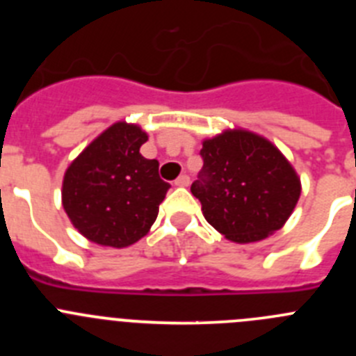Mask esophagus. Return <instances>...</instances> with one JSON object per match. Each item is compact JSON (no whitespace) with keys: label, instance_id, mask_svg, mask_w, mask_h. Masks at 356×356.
Here are the masks:
<instances>
[{"label":"esophagus","instance_id":"1","mask_svg":"<svg viewBox=\"0 0 356 356\" xmlns=\"http://www.w3.org/2000/svg\"><path fill=\"white\" fill-rule=\"evenodd\" d=\"M188 184H191V178H188L187 175L178 176V178H176V181H175V185H178V187H187Z\"/></svg>","mask_w":356,"mask_h":356}]
</instances>
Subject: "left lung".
<instances>
[{
  "label": "left lung",
  "instance_id": "obj_1",
  "mask_svg": "<svg viewBox=\"0 0 356 356\" xmlns=\"http://www.w3.org/2000/svg\"><path fill=\"white\" fill-rule=\"evenodd\" d=\"M203 169L191 185L207 221L229 241L246 244L285 225L300 200L301 181L282 151L248 130L203 140Z\"/></svg>",
  "mask_w": 356,
  "mask_h": 356
}]
</instances>
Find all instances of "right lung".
Returning <instances> with one entry per match:
<instances>
[{
    "label": "right lung",
    "instance_id": "obj_1",
    "mask_svg": "<svg viewBox=\"0 0 356 356\" xmlns=\"http://www.w3.org/2000/svg\"><path fill=\"white\" fill-rule=\"evenodd\" d=\"M147 134L114 122L72 160L62 184V205L72 226L90 242L127 248L143 238L171 185L159 162L140 155Z\"/></svg>",
    "mask_w": 356,
    "mask_h": 356
}]
</instances>
